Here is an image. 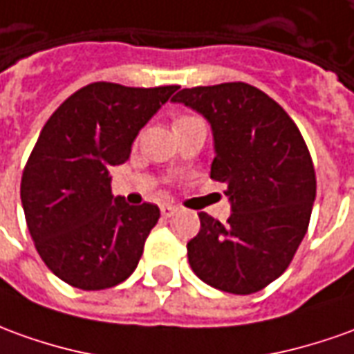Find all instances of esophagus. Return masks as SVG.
Segmentation results:
<instances>
[{"label": "esophagus", "instance_id": "34e87169", "mask_svg": "<svg viewBox=\"0 0 354 354\" xmlns=\"http://www.w3.org/2000/svg\"><path fill=\"white\" fill-rule=\"evenodd\" d=\"M176 211H178L176 207H174V205H170V203H167V205H162V207H160L162 216H172V214H174Z\"/></svg>", "mask_w": 354, "mask_h": 354}]
</instances>
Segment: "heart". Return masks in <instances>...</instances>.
<instances>
[{
    "label": "heart",
    "mask_w": 354,
    "mask_h": 354,
    "mask_svg": "<svg viewBox=\"0 0 354 354\" xmlns=\"http://www.w3.org/2000/svg\"><path fill=\"white\" fill-rule=\"evenodd\" d=\"M185 118H192V117H184V118H180V120H185Z\"/></svg>",
    "instance_id": "1"
}]
</instances>
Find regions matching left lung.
<instances>
[{
    "instance_id": "8db88e82",
    "label": "left lung",
    "mask_w": 354,
    "mask_h": 354,
    "mask_svg": "<svg viewBox=\"0 0 354 354\" xmlns=\"http://www.w3.org/2000/svg\"><path fill=\"white\" fill-rule=\"evenodd\" d=\"M172 101L211 122V178L232 203L226 222L199 212L189 266L220 291H261L286 272L308 228L316 174L305 140L276 101L245 82L185 88Z\"/></svg>"
}]
</instances>
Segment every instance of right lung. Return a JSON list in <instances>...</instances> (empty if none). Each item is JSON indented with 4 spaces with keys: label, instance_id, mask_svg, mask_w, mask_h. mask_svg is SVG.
Here are the masks:
<instances>
[{
    "label": "right lung",
    "instance_id": "right-lung-1",
    "mask_svg": "<svg viewBox=\"0 0 354 354\" xmlns=\"http://www.w3.org/2000/svg\"><path fill=\"white\" fill-rule=\"evenodd\" d=\"M176 90L88 84L41 128L21 201L36 251L68 286L100 291L136 270L160 211L113 197L109 169L128 160L138 132Z\"/></svg>",
    "mask_w": 354,
    "mask_h": 354
}]
</instances>
